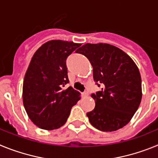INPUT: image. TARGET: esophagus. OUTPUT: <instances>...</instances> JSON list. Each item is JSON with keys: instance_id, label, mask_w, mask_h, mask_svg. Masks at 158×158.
<instances>
[{"instance_id": "obj_1", "label": "esophagus", "mask_w": 158, "mask_h": 158, "mask_svg": "<svg viewBox=\"0 0 158 158\" xmlns=\"http://www.w3.org/2000/svg\"><path fill=\"white\" fill-rule=\"evenodd\" d=\"M82 96H89V92H88L87 90H85V91L84 92V93H82Z\"/></svg>"}]
</instances>
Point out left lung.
Segmentation results:
<instances>
[{
    "mask_svg": "<svg viewBox=\"0 0 158 158\" xmlns=\"http://www.w3.org/2000/svg\"><path fill=\"white\" fill-rule=\"evenodd\" d=\"M77 53L87 57L93 78L101 91L93 93L96 106L87 113L90 123L101 131H115L126 126L142 100V79L132 58L107 43H86Z\"/></svg>",
    "mask_w": 158,
    "mask_h": 158,
    "instance_id": "8db88e82",
    "label": "left lung"
}]
</instances>
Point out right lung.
Here are the masks:
<instances>
[{
  "label": "right lung",
  "mask_w": 158,
  "mask_h": 158,
  "mask_svg": "<svg viewBox=\"0 0 158 158\" xmlns=\"http://www.w3.org/2000/svg\"><path fill=\"white\" fill-rule=\"evenodd\" d=\"M81 43L51 40L38 49L31 60L23 84V103L29 118L41 129L63 126L71 108L81 99L69 86L66 58Z\"/></svg>",
  "instance_id": "1"
}]
</instances>
